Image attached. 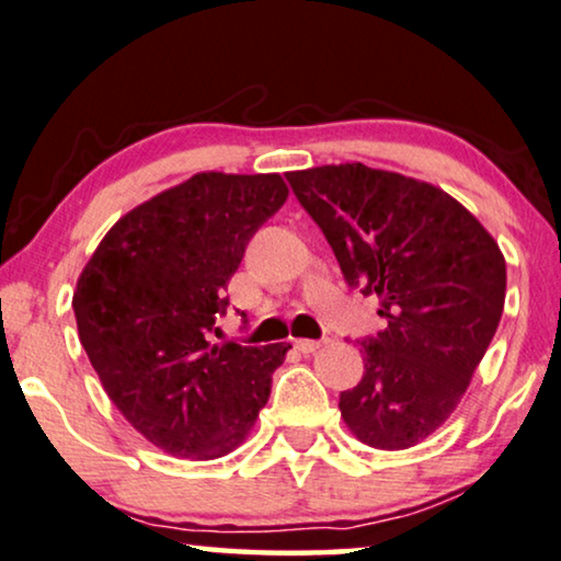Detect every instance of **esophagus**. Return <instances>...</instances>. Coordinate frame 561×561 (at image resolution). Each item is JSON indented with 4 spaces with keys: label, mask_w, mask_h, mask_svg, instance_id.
<instances>
[{
    "label": "esophagus",
    "mask_w": 561,
    "mask_h": 561,
    "mask_svg": "<svg viewBox=\"0 0 561 561\" xmlns=\"http://www.w3.org/2000/svg\"><path fill=\"white\" fill-rule=\"evenodd\" d=\"M322 343L325 341H295V348L299 353H314L318 348H322Z\"/></svg>",
    "instance_id": "obj_1"
}]
</instances>
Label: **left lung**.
Here are the masks:
<instances>
[{
  "mask_svg": "<svg viewBox=\"0 0 561 561\" xmlns=\"http://www.w3.org/2000/svg\"><path fill=\"white\" fill-rule=\"evenodd\" d=\"M345 279L378 297L386 330L363 345V378L341 393L363 445L409 449L449 420L506 302V259L442 187L363 162L287 172Z\"/></svg>",
  "mask_w": 561,
  "mask_h": 561,
  "instance_id": "obj_1",
  "label": "left lung"
}]
</instances>
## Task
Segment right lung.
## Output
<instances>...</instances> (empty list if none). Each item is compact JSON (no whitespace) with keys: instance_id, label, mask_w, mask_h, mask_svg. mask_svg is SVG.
I'll use <instances>...</instances> for the list:
<instances>
[{"instance_id":"add662e5","label":"right lung","mask_w":561,"mask_h":561,"mask_svg":"<svg viewBox=\"0 0 561 561\" xmlns=\"http://www.w3.org/2000/svg\"><path fill=\"white\" fill-rule=\"evenodd\" d=\"M287 195L277 172H198L116 220L76 282L78 337L101 386L162 453H233L270 401L291 345H218L210 333L249 239Z\"/></svg>"}]
</instances>
